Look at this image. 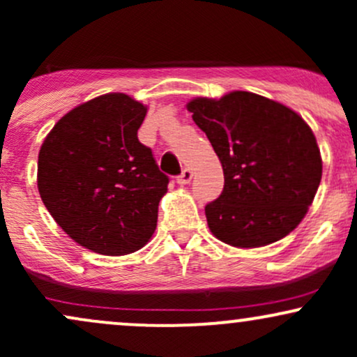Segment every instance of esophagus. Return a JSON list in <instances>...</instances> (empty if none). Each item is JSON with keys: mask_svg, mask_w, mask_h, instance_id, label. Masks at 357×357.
<instances>
[{"mask_svg": "<svg viewBox=\"0 0 357 357\" xmlns=\"http://www.w3.org/2000/svg\"><path fill=\"white\" fill-rule=\"evenodd\" d=\"M191 178H192V171L188 169V167H186V169H183V173L178 176V179H176V181H178V184H181V186H183V184L190 183Z\"/></svg>", "mask_w": 357, "mask_h": 357, "instance_id": "esophagus-1", "label": "esophagus"}]
</instances>
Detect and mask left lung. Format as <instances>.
<instances>
[{
  "label": "left lung",
  "mask_w": 357,
  "mask_h": 357,
  "mask_svg": "<svg viewBox=\"0 0 357 357\" xmlns=\"http://www.w3.org/2000/svg\"><path fill=\"white\" fill-rule=\"evenodd\" d=\"M223 166L225 186L204 206L216 238L257 248L284 238L301 223L322 178L317 141L292 109L252 92L186 105Z\"/></svg>",
  "instance_id": "obj_1"
}]
</instances>
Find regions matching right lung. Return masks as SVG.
Here are the masks:
<instances>
[{"instance_id":"1","label":"right lung","mask_w":357,"mask_h":357,"mask_svg":"<svg viewBox=\"0 0 357 357\" xmlns=\"http://www.w3.org/2000/svg\"><path fill=\"white\" fill-rule=\"evenodd\" d=\"M146 105L105 93L56 122L38 154V191L61 230L100 255H127L149 241L169 178L137 130Z\"/></svg>"}]
</instances>
